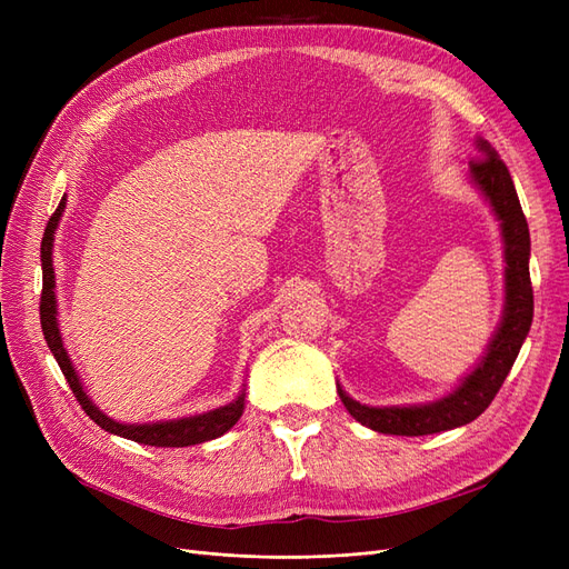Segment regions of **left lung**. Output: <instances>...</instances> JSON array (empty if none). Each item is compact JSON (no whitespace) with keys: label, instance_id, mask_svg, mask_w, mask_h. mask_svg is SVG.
<instances>
[{"label":"left lung","instance_id":"left-lung-1","mask_svg":"<svg viewBox=\"0 0 569 569\" xmlns=\"http://www.w3.org/2000/svg\"><path fill=\"white\" fill-rule=\"evenodd\" d=\"M470 176L493 206L506 239V313L501 327H498L481 363L465 377L462 385L451 396L437 403L410 408H370L360 406L339 389V399L351 416L360 425L375 429V432L422 437L446 432V429L468 425L479 418L496 399L498 389L503 387L531 327L533 291L529 280V228L518 192H515L510 170L498 159L491 144L479 140V159L470 161Z\"/></svg>","mask_w":569,"mask_h":569}]
</instances>
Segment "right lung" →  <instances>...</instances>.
I'll return each instance as SVG.
<instances>
[{
    "instance_id": "obj_1",
    "label": "right lung",
    "mask_w": 569,
    "mask_h": 569,
    "mask_svg": "<svg viewBox=\"0 0 569 569\" xmlns=\"http://www.w3.org/2000/svg\"><path fill=\"white\" fill-rule=\"evenodd\" d=\"M63 203L66 197L61 199V203L57 206V211L51 213L47 228H44V237H42V297H40V322H42V335L47 339V347L54 353L57 363L66 377L68 387H71L73 396L78 399V403L82 406V410L101 427L107 429L111 435L132 439L137 443H147V446H163V449H180V446H192V443H201V441H211L220 435H226L228 429L242 418L244 410V396L230 406L216 408L211 412H203V416H194V418H182V420H170V422H153V425H120L113 422L111 418H107L90 399L88 393L82 391V385L78 380V375L71 366V358H68L63 343H61V335H59V325H57V299H54V268H51V242H54V230L59 226V218L63 213Z\"/></svg>"
}]
</instances>
